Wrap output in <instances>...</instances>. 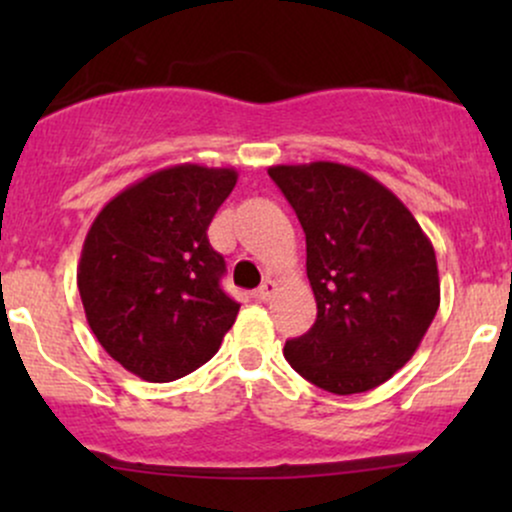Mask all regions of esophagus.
Segmentation results:
<instances>
[{"mask_svg": "<svg viewBox=\"0 0 512 512\" xmlns=\"http://www.w3.org/2000/svg\"><path fill=\"white\" fill-rule=\"evenodd\" d=\"M274 291H276V284H274V281H272V279H264L260 289H257L255 293H252V296H255L257 301H269V298L274 296Z\"/></svg>", "mask_w": 512, "mask_h": 512, "instance_id": "34e87169", "label": "esophagus"}]
</instances>
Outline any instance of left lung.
<instances>
[{
    "mask_svg": "<svg viewBox=\"0 0 512 512\" xmlns=\"http://www.w3.org/2000/svg\"><path fill=\"white\" fill-rule=\"evenodd\" d=\"M305 231L317 317L284 346L305 380L356 395L390 380L419 349L440 305L436 250L383 182L332 161L272 166Z\"/></svg>",
    "mask_w": 512,
    "mask_h": 512,
    "instance_id": "1",
    "label": "left lung"
}]
</instances>
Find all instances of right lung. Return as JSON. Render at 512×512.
Returning a JSON list of instances; mask_svg holds the SVG:
<instances>
[{
	"instance_id": "add662e5",
	"label": "right lung",
	"mask_w": 512,
	"mask_h": 512,
	"mask_svg": "<svg viewBox=\"0 0 512 512\" xmlns=\"http://www.w3.org/2000/svg\"><path fill=\"white\" fill-rule=\"evenodd\" d=\"M233 168H161L98 211L76 284L88 327L149 383L192 373L219 351L240 305L221 291L223 257L207 228L236 187Z\"/></svg>"
}]
</instances>
